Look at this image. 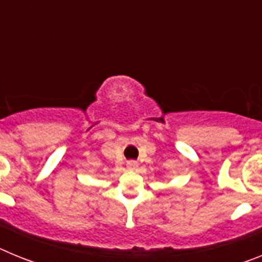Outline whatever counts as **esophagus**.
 Segmentation results:
<instances>
[{"instance_id": "obj_1", "label": "esophagus", "mask_w": 262, "mask_h": 262, "mask_svg": "<svg viewBox=\"0 0 262 262\" xmlns=\"http://www.w3.org/2000/svg\"><path fill=\"white\" fill-rule=\"evenodd\" d=\"M127 168L134 170V169L138 168V163H136L135 160H129V161H127Z\"/></svg>"}]
</instances>
